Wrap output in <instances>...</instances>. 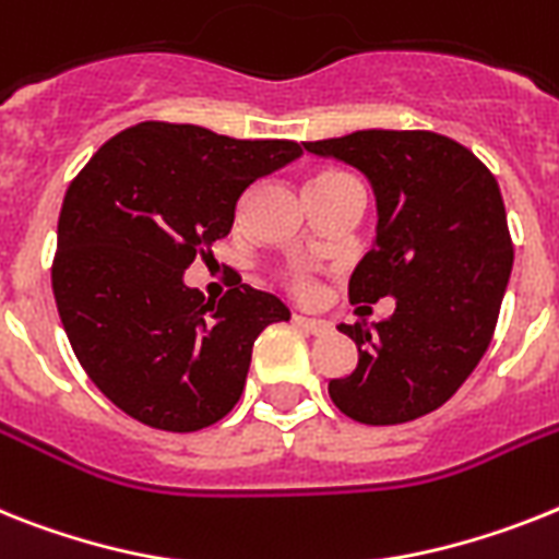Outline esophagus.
Wrapping results in <instances>:
<instances>
[{
    "instance_id": "34e87169",
    "label": "esophagus",
    "mask_w": 559,
    "mask_h": 559,
    "mask_svg": "<svg viewBox=\"0 0 559 559\" xmlns=\"http://www.w3.org/2000/svg\"><path fill=\"white\" fill-rule=\"evenodd\" d=\"M295 323L301 326V330L312 332V335H326V332L332 330L330 321H323V318H309V316H301V312H295Z\"/></svg>"
}]
</instances>
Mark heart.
Returning <instances> with one entry per match:
<instances>
[{"label": "heart", "instance_id": "1", "mask_svg": "<svg viewBox=\"0 0 559 559\" xmlns=\"http://www.w3.org/2000/svg\"><path fill=\"white\" fill-rule=\"evenodd\" d=\"M346 178H352L349 173L321 170V173H316V176L309 178V190H316V187H326V185H337V181H346ZM287 281H289V287L298 289V293L309 289V278H307V275H304V272H289Z\"/></svg>", "mask_w": 559, "mask_h": 559}]
</instances>
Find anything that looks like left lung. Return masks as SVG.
<instances>
[{"label": "left lung", "mask_w": 559, "mask_h": 559, "mask_svg": "<svg viewBox=\"0 0 559 559\" xmlns=\"http://www.w3.org/2000/svg\"><path fill=\"white\" fill-rule=\"evenodd\" d=\"M304 147L352 164L378 201V236L352 272L349 301L395 298L386 321L337 326L358 364L330 381L332 403L369 426L429 415L495 335L514 261L497 178L472 150L429 130H358Z\"/></svg>", "instance_id": "8db88e82"}]
</instances>
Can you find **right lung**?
I'll return each mask as SVG.
<instances>
[{"instance_id":"1","label":"right lung","mask_w":559,"mask_h":559,"mask_svg":"<svg viewBox=\"0 0 559 559\" xmlns=\"http://www.w3.org/2000/svg\"><path fill=\"white\" fill-rule=\"evenodd\" d=\"M301 153L287 139L142 121L102 144L70 181L56 307L82 369L124 415L199 431L236 406L255 337L289 321V309L250 284L204 301L185 270L233 229L243 190Z\"/></svg>"}]
</instances>
